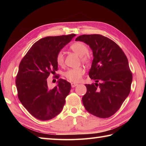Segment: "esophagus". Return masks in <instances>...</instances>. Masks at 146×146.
Returning <instances> with one entry per match:
<instances>
[{
	"label": "esophagus",
	"instance_id": "obj_1",
	"mask_svg": "<svg viewBox=\"0 0 146 146\" xmlns=\"http://www.w3.org/2000/svg\"><path fill=\"white\" fill-rule=\"evenodd\" d=\"M71 87L74 88V87H75V86L78 85V84H77V83H71Z\"/></svg>",
	"mask_w": 146,
	"mask_h": 146
}]
</instances>
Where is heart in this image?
Listing matches in <instances>:
<instances>
[{
	"label": "heart",
	"mask_w": 146,
	"mask_h": 146,
	"mask_svg": "<svg viewBox=\"0 0 146 146\" xmlns=\"http://www.w3.org/2000/svg\"><path fill=\"white\" fill-rule=\"evenodd\" d=\"M70 49L80 56L82 63L87 64L91 60V56L88 54V48L87 45L82 41H76L70 46ZM64 61V54L62 51L58 52L56 55V62L59 65H63ZM85 70L82 67L70 68L64 71L63 75L65 78L70 82H79L82 75L84 74Z\"/></svg>",
	"instance_id": "obj_1"
}]
</instances>
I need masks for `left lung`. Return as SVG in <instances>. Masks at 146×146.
Returning a JSON list of instances; mask_svg holds the SVG:
<instances>
[{
  "mask_svg": "<svg viewBox=\"0 0 146 146\" xmlns=\"http://www.w3.org/2000/svg\"><path fill=\"white\" fill-rule=\"evenodd\" d=\"M89 45L94 60L89 76L96 83L85 85L82 102L90 113L108 118L122 106L131 92L132 73L127 58L119 46L100 35H83L76 38Z\"/></svg>",
  "mask_w": 146,
  "mask_h": 146,
  "instance_id": "left-lung-1",
  "label": "left lung"
}]
</instances>
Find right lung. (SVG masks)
I'll return each mask as SVG.
<instances>
[{
	"instance_id": "add662e5",
	"label": "right lung",
	"mask_w": 146,
	"mask_h": 146,
	"mask_svg": "<svg viewBox=\"0 0 146 146\" xmlns=\"http://www.w3.org/2000/svg\"><path fill=\"white\" fill-rule=\"evenodd\" d=\"M75 36L71 34L42 38L22 59L15 79L17 96L26 109L36 119L50 120L63 110L71 83L59 79L58 85L50 89L47 78L58 70V52Z\"/></svg>"
}]
</instances>
